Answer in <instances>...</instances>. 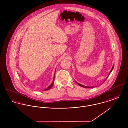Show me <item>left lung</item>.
Listing matches in <instances>:
<instances>
[{
	"mask_svg": "<svg viewBox=\"0 0 128 128\" xmlns=\"http://www.w3.org/2000/svg\"><path fill=\"white\" fill-rule=\"evenodd\" d=\"M114 65H113V66H112V69L111 70H110V73H109V74H108V76L105 79V81L106 80V79L108 78V76L110 75V74L111 73V72H112V70H113V68H114ZM76 83H77V84H78V85H79L80 86H81V87H84V88H93L92 87H87V86H84V85H82V84H79V83H78V82H76Z\"/></svg>",
	"mask_w": 128,
	"mask_h": 128,
	"instance_id": "obj_1",
	"label": "left lung"
}]
</instances>
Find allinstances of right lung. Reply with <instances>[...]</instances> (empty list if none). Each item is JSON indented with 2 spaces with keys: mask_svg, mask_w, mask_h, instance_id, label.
Wrapping results in <instances>:
<instances>
[{
  "mask_svg": "<svg viewBox=\"0 0 128 128\" xmlns=\"http://www.w3.org/2000/svg\"><path fill=\"white\" fill-rule=\"evenodd\" d=\"M55 74H54V79H53V82H52V83H51V84L48 87H47L46 89H45L44 91H46V90H49V89H50L52 87V86H53V84H54V79H55Z\"/></svg>",
  "mask_w": 128,
  "mask_h": 128,
  "instance_id": "right-lung-1",
  "label": "right lung"
}]
</instances>
